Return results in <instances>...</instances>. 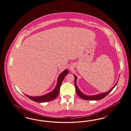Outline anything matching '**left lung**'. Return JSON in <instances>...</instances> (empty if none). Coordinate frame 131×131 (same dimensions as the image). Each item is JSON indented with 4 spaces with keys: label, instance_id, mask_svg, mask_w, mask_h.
<instances>
[{
    "label": "left lung",
    "instance_id": "obj_1",
    "mask_svg": "<svg viewBox=\"0 0 131 131\" xmlns=\"http://www.w3.org/2000/svg\"><path fill=\"white\" fill-rule=\"evenodd\" d=\"M74 77H75V90H76V92L77 94V95L81 97V98L85 100H101L103 98H104L106 96L108 93H110L111 91L113 90L115 86V85H116L118 81L117 82V83H116V84L114 85V86L108 91L105 92V93H100L98 94H96V95H86L85 94H84L83 93H82L81 91H80L79 89H78L77 84H76V81H77V76H75L74 74Z\"/></svg>",
    "mask_w": 131,
    "mask_h": 131
}]
</instances>
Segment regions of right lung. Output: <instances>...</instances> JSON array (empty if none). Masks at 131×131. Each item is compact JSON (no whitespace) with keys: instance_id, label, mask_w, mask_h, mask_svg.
Instances as JSON below:
<instances>
[{"instance_id":"obj_1","label":"right lung","mask_w":131,"mask_h":131,"mask_svg":"<svg viewBox=\"0 0 131 131\" xmlns=\"http://www.w3.org/2000/svg\"><path fill=\"white\" fill-rule=\"evenodd\" d=\"M68 72L69 71L68 70L66 69L60 74L57 79V85L55 88L50 92L40 96H30L26 94H24L27 97H28L29 99L36 102H46L53 100L55 99L58 95L62 83L65 76L68 74Z\"/></svg>"}]
</instances>
